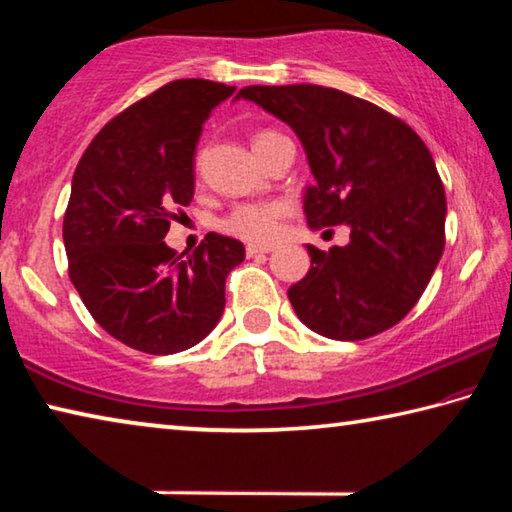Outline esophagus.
<instances>
[{
    "label": "esophagus",
    "instance_id": "1",
    "mask_svg": "<svg viewBox=\"0 0 512 512\" xmlns=\"http://www.w3.org/2000/svg\"><path fill=\"white\" fill-rule=\"evenodd\" d=\"M275 246L271 244H248L246 246V255L248 257H257V255H266V253H273Z\"/></svg>",
    "mask_w": 512,
    "mask_h": 512
}]
</instances>
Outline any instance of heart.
<instances>
[{"mask_svg": "<svg viewBox=\"0 0 512 512\" xmlns=\"http://www.w3.org/2000/svg\"><path fill=\"white\" fill-rule=\"evenodd\" d=\"M266 135L273 133H259L255 137V142L262 140ZM284 214H287V205L277 201L244 203L237 205L235 210L225 216L221 228L228 232V235H235L239 239L271 241L277 232H280V221Z\"/></svg>", "mask_w": 512, "mask_h": 512, "instance_id": "heart-1", "label": "heart"}]
</instances>
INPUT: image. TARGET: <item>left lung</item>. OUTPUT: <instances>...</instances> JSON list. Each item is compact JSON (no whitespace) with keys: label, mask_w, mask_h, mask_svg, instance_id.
I'll return each instance as SVG.
<instances>
[{"label":"left lung","mask_w":512,"mask_h":512,"mask_svg":"<svg viewBox=\"0 0 512 512\" xmlns=\"http://www.w3.org/2000/svg\"><path fill=\"white\" fill-rule=\"evenodd\" d=\"M237 99L298 135L316 180L302 194L309 228H350L348 246H307L309 271L287 293L296 316L334 341L400 323L445 248V189L427 146L375 103L323 85H248Z\"/></svg>","instance_id":"left-lung-1"}]
</instances>
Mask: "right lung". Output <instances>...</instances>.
<instances>
[{
  "instance_id": "right-lung-1",
  "label": "right lung",
  "mask_w": 512,
  "mask_h": 512,
  "mask_svg": "<svg viewBox=\"0 0 512 512\" xmlns=\"http://www.w3.org/2000/svg\"><path fill=\"white\" fill-rule=\"evenodd\" d=\"M237 88L167 83L94 137L72 178L63 221L69 277L112 339L146 354L194 348L221 320L237 239L210 232L192 255L164 244L173 210L194 198L205 119Z\"/></svg>"
}]
</instances>
